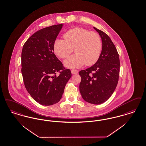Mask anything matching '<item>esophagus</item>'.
Returning a JSON list of instances; mask_svg holds the SVG:
<instances>
[{
  "label": "esophagus",
  "mask_w": 146,
  "mask_h": 146,
  "mask_svg": "<svg viewBox=\"0 0 146 146\" xmlns=\"http://www.w3.org/2000/svg\"><path fill=\"white\" fill-rule=\"evenodd\" d=\"M71 73L72 74H76L78 73V70H72Z\"/></svg>",
  "instance_id": "obj_1"
}]
</instances>
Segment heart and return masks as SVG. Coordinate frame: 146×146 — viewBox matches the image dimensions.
I'll return each instance as SVG.
<instances>
[{
    "label": "heart",
    "mask_w": 146,
    "mask_h": 146,
    "mask_svg": "<svg viewBox=\"0 0 146 146\" xmlns=\"http://www.w3.org/2000/svg\"><path fill=\"white\" fill-rule=\"evenodd\" d=\"M64 38H58L54 43V52L59 58H67L73 49L76 54L66 58L64 65L67 68L80 67L84 64L92 65L100 55L102 42L98 33L82 28H75L66 32Z\"/></svg>",
    "instance_id": "b5f03b06"
}]
</instances>
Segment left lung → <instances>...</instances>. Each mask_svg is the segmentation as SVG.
I'll return each mask as SVG.
<instances>
[{
  "instance_id": "8db88e82",
  "label": "left lung",
  "mask_w": 146,
  "mask_h": 146,
  "mask_svg": "<svg viewBox=\"0 0 146 146\" xmlns=\"http://www.w3.org/2000/svg\"><path fill=\"white\" fill-rule=\"evenodd\" d=\"M101 37L102 50L95 64L79 73L80 92L83 99L93 104L106 102L116 88L120 68L119 54L109 36L94 27Z\"/></svg>"
}]
</instances>
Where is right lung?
<instances>
[{"mask_svg":"<svg viewBox=\"0 0 146 146\" xmlns=\"http://www.w3.org/2000/svg\"><path fill=\"white\" fill-rule=\"evenodd\" d=\"M62 25H52L36 31L22 49L21 71L25 87L41 105L58 103L72 76L70 70L65 69L54 54V43ZM57 72L58 76L56 75Z\"/></svg>","mask_w":146,"mask_h":146,"instance_id":"obj_1","label":"right lung"}]
</instances>
